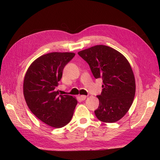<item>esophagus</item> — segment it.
<instances>
[{"instance_id": "esophagus-1", "label": "esophagus", "mask_w": 160, "mask_h": 160, "mask_svg": "<svg viewBox=\"0 0 160 160\" xmlns=\"http://www.w3.org/2000/svg\"><path fill=\"white\" fill-rule=\"evenodd\" d=\"M80 98L81 100H85L86 98H87V96H84V95H82V96H80Z\"/></svg>"}]
</instances>
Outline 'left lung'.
<instances>
[{
  "mask_svg": "<svg viewBox=\"0 0 160 160\" xmlns=\"http://www.w3.org/2000/svg\"><path fill=\"white\" fill-rule=\"evenodd\" d=\"M78 53L89 64L95 78L102 79L96 116L106 123L120 120L131 107L135 93V77L128 61L106 45H96Z\"/></svg>",
  "mask_w": 160,
  "mask_h": 160,
  "instance_id": "8db88e82",
  "label": "left lung"
}]
</instances>
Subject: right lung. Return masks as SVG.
Masks as SVG:
<instances>
[{
  "mask_svg": "<svg viewBox=\"0 0 160 160\" xmlns=\"http://www.w3.org/2000/svg\"><path fill=\"white\" fill-rule=\"evenodd\" d=\"M74 56L71 52H52L40 56L31 64L24 78L23 94L30 111L54 128L69 123L78 103L75 97L59 95L55 90L64 67Z\"/></svg>",
  "mask_w": 160,
  "mask_h": 160,
  "instance_id": "1",
  "label": "right lung"
}]
</instances>
